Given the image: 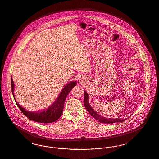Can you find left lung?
Wrapping results in <instances>:
<instances>
[{
  "mask_svg": "<svg viewBox=\"0 0 159 159\" xmlns=\"http://www.w3.org/2000/svg\"><path fill=\"white\" fill-rule=\"evenodd\" d=\"M88 98L89 96L87 92L86 91H84V105L88 111V113L93 116L96 120H97L98 121L102 123L112 124L116 123H120V122H124L125 121L127 118L124 119V120H120L119 118H106L104 116H102V115L98 114L92 107L89 105L88 102Z\"/></svg>",
  "mask_w": 159,
  "mask_h": 159,
  "instance_id": "obj_1",
  "label": "left lung"
}]
</instances>
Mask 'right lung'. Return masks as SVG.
Instances as JSON below:
<instances>
[{
	"instance_id": "right-lung-1",
	"label": "right lung",
	"mask_w": 159,
	"mask_h": 159,
	"mask_svg": "<svg viewBox=\"0 0 159 159\" xmlns=\"http://www.w3.org/2000/svg\"><path fill=\"white\" fill-rule=\"evenodd\" d=\"M76 85V81H71L70 82L68 83L61 89L55 101L51 106H49V107L46 109L33 112L25 110L23 107L20 106L16 102L14 95L15 84L12 77L11 78V88L12 94L19 108L29 120L35 122L41 123H53L61 116L63 111L65 99L71 89Z\"/></svg>"
}]
</instances>
